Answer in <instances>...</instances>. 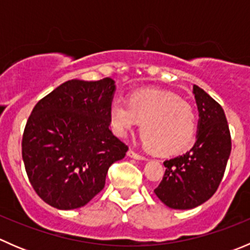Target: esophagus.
Returning <instances> with one entry per match:
<instances>
[{"instance_id": "34e87169", "label": "esophagus", "mask_w": 250, "mask_h": 250, "mask_svg": "<svg viewBox=\"0 0 250 250\" xmlns=\"http://www.w3.org/2000/svg\"><path fill=\"white\" fill-rule=\"evenodd\" d=\"M127 155H128V157L134 158V160H139V161H145L146 160V158L144 157V156H140L139 153H137L134 150H132V148H129V150H128Z\"/></svg>"}]
</instances>
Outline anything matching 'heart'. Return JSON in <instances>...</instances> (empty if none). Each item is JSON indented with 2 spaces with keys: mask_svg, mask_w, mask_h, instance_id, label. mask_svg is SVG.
Returning <instances> with one entry per match:
<instances>
[{
  "mask_svg": "<svg viewBox=\"0 0 250 250\" xmlns=\"http://www.w3.org/2000/svg\"><path fill=\"white\" fill-rule=\"evenodd\" d=\"M110 125L117 137L140 122L146 146L161 155H173L190 147L196 133V115L188 103L165 90H139L130 94L128 104L115 99L109 109Z\"/></svg>",
  "mask_w": 250,
  "mask_h": 250,
  "instance_id": "b5f03b06",
  "label": "heart"
}]
</instances>
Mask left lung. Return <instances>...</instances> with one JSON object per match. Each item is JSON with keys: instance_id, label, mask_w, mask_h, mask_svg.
<instances>
[{"instance_id": "8db88e82", "label": "left lung", "mask_w": 250, "mask_h": 250, "mask_svg": "<svg viewBox=\"0 0 250 250\" xmlns=\"http://www.w3.org/2000/svg\"><path fill=\"white\" fill-rule=\"evenodd\" d=\"M197 105V134L192 148L163 162L166 173L155 193L172 209H192L218 190L231 153V135L223 107L198 85H192Z\"/></svg>"}]
</instances>
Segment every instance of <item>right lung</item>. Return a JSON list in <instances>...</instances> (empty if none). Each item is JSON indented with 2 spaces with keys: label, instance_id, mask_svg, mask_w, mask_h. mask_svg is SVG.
Instances as JSON below:
<instances>
[{
  "label": "right lung",
  "instance_id": "add662e5",
  "mask_svg": "<svg viewBox=\"0 0 250 250\" xmlns=\"http://www.w3.org/2000/svg\"><path fill=\"white\" fill-rule=\"evenodd\" d=\"M112 78L66 81L40 100L22 135L25 169L37 195L57 209L85 206L128 146L109 129Z\"/></svg>",
  "mask_w": 250,
  "mask_h": 250
}]
</instances>
